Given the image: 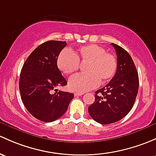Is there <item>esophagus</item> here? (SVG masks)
<instances>
[{
  "instance_id": "34e87169",
  "label": "esophagus",
  "mask_w": 156,
  "mask_h": 156,
  "mask_svg": "<svg viewBox=\"0 0 156 156\" xmlns=\"http://www.w3.org/2000/svg\"><path fill=\"white\" fill-rule=\"evenodd\" d=\"M74 94H75V96H82L83 93H77L76 92V93H75Z\"/></svg>"
}]
</instances>
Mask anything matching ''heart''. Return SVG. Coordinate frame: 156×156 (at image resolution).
<instances>
[{"instance_id":"heart-1","label":"heart","mask_w":156,"mask_h":156,"mask_svg":"<svg viewBox=\"0 0 156 156\" xmlns=\"http://www.w3.org/2000/svg\"><path fill=\"white\" fill-rule=\"evenodd\" d=\"M80 62L87 63L84 66L87 73L78 74L69 78V87L73 91L83 93L93 89L99 82L102 84L112 79L117 73L116 57L95 44L80 47L76 52L64 49L59 55L57 64L62 73L70 75L79 69Z\"/></svg>"}]
</instances>
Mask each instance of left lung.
I'll return each instance as SVG.
<instances>
[{
  "mask_svg": "<svg viewBox=\"0 0 156 156\" xmlns=\"http://www.w3.org/2000/svg\"><path fill=\"white\" fill-rule=\"evenodd\" d=\"M111 45L117 52V73L105 87L96 91L95 101L88 108L90 117L101 124L114 123L126 117L139 87L138 74L130 55L116 44Z\"/></svg>",
  "mask_w": 156,
  "mask_h": 156,
  "instance_id": "8db88e82",
  "label": "left lung"
}]
</instances>
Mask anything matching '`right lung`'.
Masks as SVG:
<instances>
[{"mask_svg": "<svg viewBox=\"0 0 156 156\" xmlns=\"http://www.w3.org/2000/svg\"><path fill=\"white\" fill-rule=\"evenodd\" d=\"M66 45V42L57 40L41 44L29 55L21 71L22 102L31 115L42 122H53L63 116L74 98L73 93L56 89L67 83L57 64Z\"/></svg>", "mask_w": 156, "mask_h": 156, "instance_id": "add662e5", "label": "right lung"}]
</instances>
